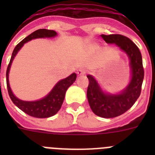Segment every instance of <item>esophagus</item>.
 <instances>
[{
  "instance_id": "1",
  "label": "esophagus",
  "mask_w": 155,
  "mask_h": 155,
  "mask_svg": "<svg viewBox=\"0 0 155 155\" xmlns=\"http://www.w3.org/2000/svg\"><path fill=\"white\" fill-rule=\"evenodd\" d=\"M77 74H78V76H82V75L85 74L86 71L84 69H79L77 71Z\"/></svg>"
}]
</instances>
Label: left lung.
I'll return each mask as SVG.
<instances>
[{
    "mask_svg": "<svg viewBox=\"0 0 155 155\" xmlns=\"http://www.w3.org/2000/svg\"><path fill=\"white\" fill-rule=\"evenodd\" d=\"M101 36L107 43H114L119 46L120 50L127 53L130 61L131 80L125 89L119 94L103 92L97 81L91 75H87L89 81L87 98L92 112L100 117L113 118L126 113L139 98L144 71L141 53L132 40L119 34L101 35Z\"/></svg>",
    "mask_w": 155,
    "mask_h": 155,
    "instance_id": "1",
    "label": "left lung"
}]
</instances>
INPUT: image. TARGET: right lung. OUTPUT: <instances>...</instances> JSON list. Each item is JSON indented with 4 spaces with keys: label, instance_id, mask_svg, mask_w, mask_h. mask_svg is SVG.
Segmentation results:
<instances>
[{
    "label": "right lung",
    "instance_id": "1",
    "mask_svg": "<svg viewBox=\"0 0 155 155\" xmlns=\"http://www.w3.org/2000/svg\"><path fill=\"white\" fill-rule=\"evenodd\" d=\"M57 35V32L53 30L42 28V29L36 30L30 34L29 35L25 37L14 49L10 62H9L8 68H7V87H8V94H9L11 99L13 103L18 108L22 110L24 113L31 116H33V117H36V118L50 117V116H54L61 109V105L64 100V97H65L66 91L68 87L75 81L77 74L75 73H73L68 78L57 82V84L51 90V91L42 99L34 101V102H26V101L20 100L17 97L15 96L12 93L10 84H9V81H8L9 71H10L11 65H12L14 58L25 42H28L31 39H37V38H51V37L56 36Z\"/></svg>",
    "mask_w": 155,
    "mask_h": 155
}]
</instances>
